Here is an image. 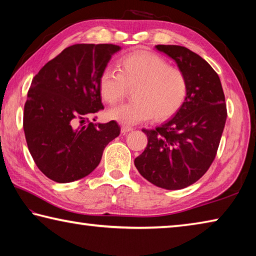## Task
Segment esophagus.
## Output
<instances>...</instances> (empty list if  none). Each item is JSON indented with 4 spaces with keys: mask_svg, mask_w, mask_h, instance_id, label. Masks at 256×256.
<instances>
[{
    "mask_svg": "<svg viewBox=\"0 0 256 256\" xmlns=\"http://www.w3.org/2000/svg\"><path fill=\"white\" fill-rule=\"evenodd\" d=\"M132 128H130V126H122V128H120V131H122V133L123 134H126V133H128L130 131H132Z\"/></svg>",
    "mask_w": 256,
    "mask_h": 256,
    "instance_id": "1",
    "label": "esophagus"
}]
</instances>
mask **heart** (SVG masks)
<instances>
[{
    "label": "heart",
    "mask_w": 256,
    "mask_h": 256,
    "mask_svg": "<svg viewBox=\"0 0 256 256\" xmlns=\"http://www.w3.org/2000/svg\"><path fill=\"white\" fill-rule=\"evenodd\" d=\"M120 72L107 68L99 76V94L107 104L125 97L134 88L130 104L108 110L107 118L120 124L136 125L152 118L162 122L174 116L188 96V78L180 68L150 52H136L120 60Z\"/></svg>",
    "instance_id": "1"
}]
</instances>
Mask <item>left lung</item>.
Masks as SVG:
<instances>
[{
	"label": "left lung",
	"mask_w": 256,
	"mask_h": 256,
	"mask_svg": "<svg viewBox=\"0 0 256 256\" xmlns=\"http://www.w3.org/2000/svg\"><path fill=\"white\" fill-rule=\"evenodd\" d=\"M188 78V96L183 107L166 123L144 131L148 144L134 160L150 183L180 190L198 180L216 154L227 118L222 82L210 64L183 46L157 45Z\"/></svg>",
	"instance_id": "1"
}]
</instances>
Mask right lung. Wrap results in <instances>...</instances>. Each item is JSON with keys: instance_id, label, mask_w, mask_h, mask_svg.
Returning a JSON list of instances; mask_svg holds the SVG:
<instances>
[{"instance_id": "right-lung-1", "label": "right lung", "mask_w": 256, "mask_h": 256, "mask_svg": "<svg viewBox=\"0 0 256 256\" xmlns=\"http://www.w3.org/2000/svg\"><path fill=\"white\" fill-rule=\"evenodd\" d=\"M120 50L112 44L72 45L34 76L24 130L34 164L50 180L68 183L84 178L100 162L105 146L120 136L115 120L94 124L88 118L104 108L99 76Z\"/></svg>"}]
</instances>
